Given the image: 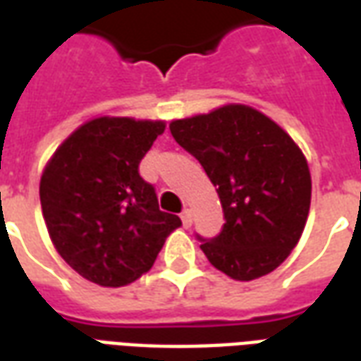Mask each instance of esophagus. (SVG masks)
Masks as SVG:
<instances>
[{
    "instance_id": "obj_1",
    "label": "esophagus",
    "mask_w": 361,
    "mask_h": 361,
    "mask_svg": "<svg viewBox=\"0 0 361 361\" xmlns=\"http://www.w3.org/2000/svg\"><path fill=\"white\" fill-rule=\"evenodd\" d=\"M181 222H183V226L185 228H191V224H193V214H191L189 209H185V211L181 212Z\"/></svg>"
}]
</instances>
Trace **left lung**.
Returning <instances> with one entry per match:
<instances>
[{
	"mask_svg": "<svg viewBox=\"0 0 361 361\" xmlns=\"http://www.w3.org/2000/svg\"><path fill=\"white\" fill-rule=\"evenodd\" d=\"M176 142L199 160L220 197L224 226L201 250L234 280L272 272L294 250L311 203L307 160L265 114L228 104L170 123Z\"/></svg>",
	"mask_w": 361,
	"mask_h": 361,
	"instance_id": "1",
	"label": "left lung"
}]
</instances>
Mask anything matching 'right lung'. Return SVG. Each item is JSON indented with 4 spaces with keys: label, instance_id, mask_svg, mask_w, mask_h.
I'll return each mask as SVG.
<instances>
[{
    "label": "right lung",
    "instance_id": "add662e5",
    "mask_svg": "<svg viewBox=\"0 0 361 361\" xmlns=\"http://www.w3.org/2000/svg\"><path fill=\"white\" fill-rule=\"evenodd\" d=\"M164 121L96 118L67 137L46 164L40 203L58 253L82 279L131 284L154 265L180 216L158 209L139 164Z\"/></svg>",
    "mask_w": 361,
    "mask_h": 361
}]
</instances>
